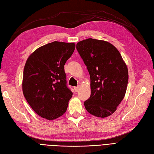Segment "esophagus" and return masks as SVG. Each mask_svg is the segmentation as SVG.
<instances>
[{
	"label": "esophagus",
	"mask_w": 154,
	"mask_h": 154,
	"mask_svg": "<svg viewBox=\"0 0 154 154\" xmlns=\"http://www.w3.org/2000/svg\"><path fill=\"white\" fill-rule=\"evenodd\" d=\"M79 89H80V86H77V87H74V91H76V92H77L78 90H79Z\"/></svg>",
	"instance_id": "1"
}]
</instances>
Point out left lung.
<instances>
[{
    "label": "left lung",
    "instance_id": "1",
    "mask_svg": "<svg viewBox=\"0 0 154 154\" xmlns=\"http://www.w3.org/2000/svg\"><path fill=\"white\" fill-rule=\"evenodd\" d=\"M91 80V95L84 102L86 110L106 118L117 110L128 84V69L118 49L104 40L88 38L76 44Z\"/></svg>",
    "mask_w": 154,
    "mask_h": 154
}]
</instances>
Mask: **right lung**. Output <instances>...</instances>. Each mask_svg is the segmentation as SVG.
Wrapping results in <instances>:
<instances>
[{"label": "right lung", "instance_id": "obj_1", "mask_svg": "<svg viewBox=\"0 0 154 154\" xmlns=\"http://www.w3.org/2000/svg\"><path fill=\"white\" fill-rule=\"evenodd\" d=\"M75 46L74 42L55 41L36 49L25 63L24 97L32 109L48 120L64 114L72 96L66 86L64 65Z\"/></svg>", "mask_w": 154, "mask_h": 154}]
</instances>
